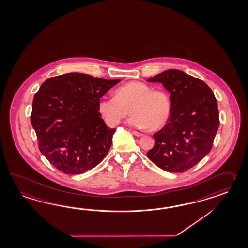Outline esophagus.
Segmentation results:
<instances>
[{
	"label": "esophagus",
	"instance_id": "obj_1",
	"mask_svg": "<svg viewBox=\"0 0 248 248\" xmlns=\"http://www.w3.org/2000/svg\"><path fill=\"white\" fill-rule=\"evenodd\" d=\"M133 134H134L135 136H138V137H141V136L144 135L143 133H139V132H137V131H133Z\"/></svg>",
	"mask_w": 248,
	"mask_h": 248
}]
</instances>
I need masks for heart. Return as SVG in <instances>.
I'll use <instances>...</instances> for the list:
<instances>
[{
  "instance_id": "b5f03b06",
  "label": "heart",
  "mask_w": 248,
  "mask_h": 248,
  "mask_svg": "<svg viewBox=\"0 0 248 248\" xmlns=\"http://www.w3.org/2000/svg\"><path fill=\"white\" fill-rule=\"evenodd\" d=\"M97 109L108 126L117 125L131 111L133 115L128 121L131 125L157 131L169 121L171 100L166 91L152 90L145 83L131 81L118 87L115 97H101Z\"/></svg>"
}]
</instances>
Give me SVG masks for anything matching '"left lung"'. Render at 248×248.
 I'll use <instances>...</instances> for the list:
<instances>
[{
	"mask_svg": "<svg viewBox=\"0 0 248 248\" xmlns=\"http://www.w3.org/2000/svg\"><path fill=\"white\" fill-rule=\"evenodd\" d=\"M171 94V114L153 134L155 145L147 156L158 168L179 173L192 169L211 151L219 125L217 103L204 81L179 70H167L148 79Z\"/></svg>",
	"mask_w": 248,
	"mask_h": 248,
	"instance_id": "8db88e82",
	"label": "left lung"
}]
</instances>
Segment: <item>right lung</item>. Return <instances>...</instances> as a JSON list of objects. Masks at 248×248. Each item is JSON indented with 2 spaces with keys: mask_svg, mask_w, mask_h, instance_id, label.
Here are the masks:
<instances>
[{
  "mask_svg": "<svg viewBox=\"0 0 248 248\" xmlns=\"http://www.w3.org/2000/svg\"><path fill=\"white\" fill-rule=\"evenodd\" d=\"M120 79L71 73L46 79L33 99L31 121L38 149L55 168L79 175L97 166L115 129L98 113V101Z\"/></svg>",
  "mask_w": 248,
  "mask_h": 248,
  "instance_id": "obj_1",
  "label": "right lung"
}]
</instances>
